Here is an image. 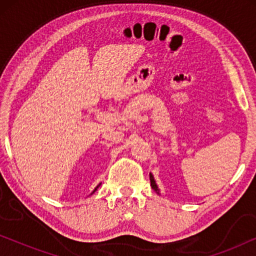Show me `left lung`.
Wrapping results in <instances>:
<instances>
[{
    "label": "left lung",
    "mask_w": 256,
    "mask_h": 256,
    "mask_svg": "<svg viewBox=\"0 0 256 256\" xmlns=\"http://www.w3.org/2000/svg\"><path fill=\"white\" fill-rule=\"evenodd\" d=\"M149 177H150V185H152V188H154V190H155L157 194H160V190H158V186H157V184H156V182H155V180H154V176L152 174H149Z\"/></svg>",
    "instance_id": "obj_1"
}]
</instances>
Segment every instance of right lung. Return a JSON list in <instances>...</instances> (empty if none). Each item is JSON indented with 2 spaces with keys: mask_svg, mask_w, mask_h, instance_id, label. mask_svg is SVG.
I'll return each instance as SVG.
<instances>
[{
  "mask_svg": "<svg viewBox=\"0 0 256 256\" xmlns=\"http://www.w3.org/2000/svg\"><path fill=\"white\" fill-rule=\"evenodd\" d=\"M99 186H100V184H99V185H98V186H96V188H94V191L92 192V194H94V192H96V188H99Z\"/></svg>",
  "mask_w": 256,
  "mask_h": 256,
  "instance_id": "1",
  "label": "right lung"
}]
</instances>
